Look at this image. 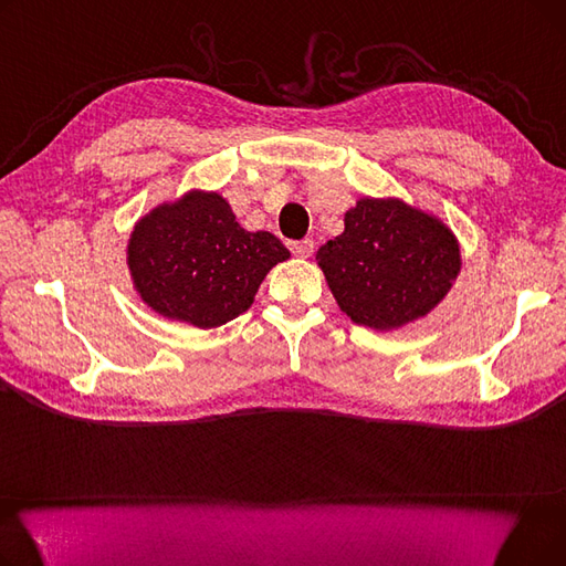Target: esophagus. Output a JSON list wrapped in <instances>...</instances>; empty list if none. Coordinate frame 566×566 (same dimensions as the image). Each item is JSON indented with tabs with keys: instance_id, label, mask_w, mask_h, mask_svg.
<instances>
[{
	"instance_id": "obj_1",
	"label": "esophagus",
	"mask_w": 566,
	"mask_h": 566,
	"mask_svg": "<svg viewBox=\"0 0 566 566\" xmlns=\"http://www.w3.org/2000/svg\"><path fill=\"white\" fill-rule=\"evenodd\" d=\"M291 252H293L295 256L307 259V256H312V252H314V241H310V238H305V241H295V243H291Z\"/></svg>"
}]
</instances>
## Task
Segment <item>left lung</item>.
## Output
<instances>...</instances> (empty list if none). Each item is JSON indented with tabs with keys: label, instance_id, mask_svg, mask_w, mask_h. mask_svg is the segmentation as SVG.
<instances>
[{
	"label": "left lung",
	"instance_id": "1",
	"mask_svg": "<svg viewBox=\"0 0 566 566\" xmlns=\"http://www.w3.org/2000/svg\"><path fill=\"white\" fill-rule=\"evenodd\" d=\"M342 312L358 325L392 331L427 316L461 271L454 233L399 199H360L344 233L316 252Z\"/></svg>",
	"mask_w": 566,
	"mask_h": 566
}]
</instances>
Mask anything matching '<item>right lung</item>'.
<instances>
[{
  "label": "right lung",
  "instance_id": "add662e5",
  "mask_svg": "<svg viewBox=\"0 0 566 566\" xmlns=\"http://www.w3.org/2000/svg\"><path fill=\"white\" fill-rule=\"evenodd\" d=\"M291 254L271 231H245L218 192H188L142 218L128 265L142 301L201 331L250 310L259 284Z\"/></svg>",
  "mask_w": 566,
  "mask_h": 566
}]
</instances>
